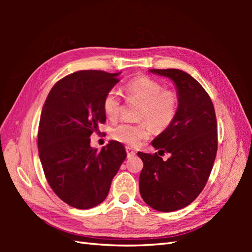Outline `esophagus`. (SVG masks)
Returning <instances> with one entry per match:
<instances>
[{"instance_id": "esophagus-1", "label": "esophagus", "mask_w": 252, "mask_h": 252, "mask_svg": "<svg viewBox=\"0 0 252 252\" xmlns=\"http://www.w3.org/2000/svg\"><path fill=\"white\" fill-rule=\"evenodd\" d=\"M126 152L127 154V157H132V156H134V155H135L134 149H133L132 147H129V146L126 147Z\"/></svg>"}]
</instances>
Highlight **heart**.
I'll return each instance as SVG.
<instances>
[{
    "instance_id": "1",
    "label": "heart",
    "mask_w": 252,
    "mask_h": 252,
    "mask_svg": "<svg viewBox=\"0 0 252 252\" xmlns=\"http://www.w3.org/2000/svg\"><path fill=\"white\" fill-rule=\"evenodd\" d=\"M126 96L142 104L137 118L146 120L153 129L163 131L172 125L178 116L180 97L173 90L163 89L162 84L149 77H137L130 80L125 85ZM105 115L109 119H115L120 111V97L116 90H110L103 100ZM146 122L133 123L122 122L111 129V136L116 141L136 145L148 136Z\"/></svg>"
}]
</instances>
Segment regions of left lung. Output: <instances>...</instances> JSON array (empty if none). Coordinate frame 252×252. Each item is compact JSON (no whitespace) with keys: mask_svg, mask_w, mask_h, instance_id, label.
<instances>
[{"mask_svg":"<svg viewBox=\"0 0 252 252\" xmlns=\"http://www.w3.org/2000/svg\"><path fill=\"white\" fill-rule=\"evenodd\" d=\"M174 82L180 107L174 122L153 141L158 153L138 152L140 192L149 207L171 212L189 206L206 186L218 151L215 107L200 83L180 69H151ZM169 152L165 162L159 157Z\"/></svg>","mask_w":252,"mask_h":252,"instance_id":"left-lung-1","label":"left lung"}]
</instances>
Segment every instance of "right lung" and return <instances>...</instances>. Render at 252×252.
<instances>
[{"label":"right lung","instance_id":"right-lung-1","mask_svg":"<svg viewBox=\"0 0 252 252\" xmlns=\"http://www.w3.org/2000/svg\"><path fill=\"white\" fill-rule=\"evenodd\" d=\"M119 73L68 74L52 88L42 108L37 134L42 168L53 191L73 208L103 202L126 158L120 142L109 141L101 151L90 145V136L106 121L103 100L119 82Z\"/></svg>","mask_w":252,"mask_h":252}]
</instances>
